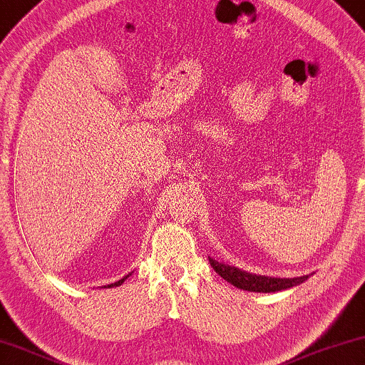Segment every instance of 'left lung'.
Segmentation results:
<instances>
[{
	"instance_id": "1",
	"label": "left lung",
	"mask_w": 365,
	"mask_h": 365,
	"mask_svg": "<svg viewBox=\"0 0 365 365\" xmlns=\"http://www.w3.org/2000/svg\"><path fill=\"white\" fill-rule=\"evenodd\" d=\"M210 264L217 273L227 279L228 283L240 287L243 291H253V292H276L289 289L292 286H297L309 278V276H299V278H271V276H261V274H251L246 271H241L235 266H228L223 263H218L210 258Z\"/></svg>"
}]
</instances>
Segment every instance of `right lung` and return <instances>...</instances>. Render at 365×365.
<instances>
[{
  "label": "right lung",
  "mask_w": 365,
  "mask_h": 365,
  "mask_svg": "<svg viewBox=\"0 0 365 365\" xmlns=\"http://www.w3.org/2000/svg\"><path fill=\"white\" fill-rule=\"evenodd\" d=\"M129 276H130V273H129V274H125V276H124V278H122V279H119V281H115V283H112V284H107V286H104V287H115V286H120L122 283H124V281H125L127 278H129Z\"/></svg>",
  "instance_id": "right-lung-1"
}]
</instances>
